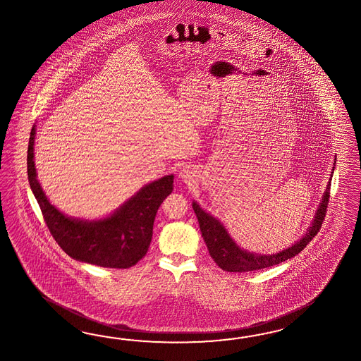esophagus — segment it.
I'll return each mask as SVG.
<instances>
[{
	"label": "esophagus",
	"mask_w": 361,
	"mask_h": 361,
	"mask_svg": "<svg viewBox=\"0 0 361 361\" xmlns=\"http://www.w3.org/2000/svg\"><path fill=\"white\" fill-rule=\"evenodd\" d=\"M178 177L181 178V181L185 183V184L192 185L194 183V180H195V172H194L193 168L190 167V166H185L180 171Z\"/></svg>",
	"instance_id": "1"
}]
</instances>
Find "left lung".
Segmentation results:
<instances>
[{"label":"left lung","mask_w":361,"mask_h":361,"mask_svg":"<svg viewBox=\"0 0 361 361\" xmlns=\"http://www.w3.org/2000/svg\"><path fill=\"white\" fill-rule=\"evenodd\" d=\"M336 160V157H335ZM336 161H334V166ZM333 172L329 178V183L326 186L325 192L322 195V201L318 204L314 218L312 220L307 232L302 235L299 241H296L290 247L281 250L273 255H258L253 252H247L245 249L240 247L235 243V240L231 238L228 231L220 223L219 220L214 218L212 214L204 212L198 203L193 201V210L197 215V219L200 223V228L202 233L203 240L207 245L209 253L212 255L215 264L219 266L221 270L229 271V273H247L270 267L273 264H281L292 257L299 255L300 252L308 245L312 238L316 236L318 231L322 226V221L325 219L326 207L329 203V194H330V186H331V178L334 173Z\"/></svg>","instance_id":"8db88e82"}]
</instances>
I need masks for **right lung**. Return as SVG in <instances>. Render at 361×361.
Instances as JSON below:
<instances>
[{
  "mask_svg": "<svg viewBox=\"0 0 361 361\" xmlns=\"http://www.w3.org/2000/svg\"><path fill=\"white\" fill-rule=\"evenodd\" d=\"M36 126L30 134L27 175L45 223L56 243L71 258L111 269H128L147 253L159 206L173 190V175L142 186L115 212L102 219L71 218L49 202L36 175Z\"/></svg>",
  "mask_w": 361,
  "mask_h": 361,
  "instance_id": "add662e5",
  "label": "right lung"
}]
</instances>
